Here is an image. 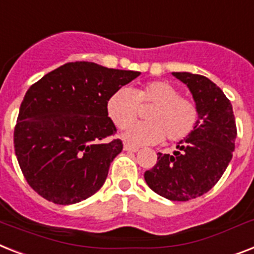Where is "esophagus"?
Returning <instances> with one entry per match:
<instances>
[{
  "instance_id": "34e87169",
  "label": "esophagus",
  "mask_w": 254,
  "mask_h": 254,
  "mask_svg": "<svg viewBox=\"0 0 254 254\" xmlns=\"http://www.w3.org/2000/svg\"><path fill=\"white\" fill-rule=\"evenodd\" d=\"M124 150L127 152H137L138 147H134V146H130V145H127V143H125V145H124Z\"/></svg>"
}]
</instances>
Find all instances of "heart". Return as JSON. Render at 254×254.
Listing matches in <instances>:
<instances>
[{
  "mask_svg": "<svg viewBox=\"0 0 254 254\" xmlns=\"http://www.w3.org/2000/svg\"><path fill=\"white\" fill-rule=\"evenodd\" d=\"M150 107L146 123L131 125L123 137L131 145H151L162 141L179 142L187 138L198 120V109L190 99L167 80H151L133 92L119 88L107 100V113L117 127L124 129L137 120L139 108Z\"/></svg>",
  "mask_w": 254,
  "mask_h": 254,
  "instance_id": "heart-1",
  "label": "heart"
}]
</instances>
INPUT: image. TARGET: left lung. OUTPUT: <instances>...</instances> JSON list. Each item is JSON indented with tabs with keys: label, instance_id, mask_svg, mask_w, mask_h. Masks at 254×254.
Here are the masks:
<instances>
[{
	"label": "left lung",
	"instance_id": "8db88e82",
	"mask_svg": "<svg viewBox=\"0 0 254 254\" xmlns=\"http://www.w3.org/2000/svg\"><path fill=\"white\" fill-rule=\"evenodd\" d=\"M189 88L198 120L174 155L158 152V162L145 172L156 194L171 201H189L205 194L219 181L232 159L236 123L231 102L209 78L183 71L172 73Z\"/></svg>",
	"mask_w": 254,
	"mask_h": 254
}]
</instances>
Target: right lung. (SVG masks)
<instances>
[{"label":"right lung","instance_id":"right-lung-1","mask_svg":"<svg viewBox=\"0 0 254 254\" xmlns=\"http://www.w3.org/2000/svg\"><path fill=\"white\" fill-rule=\"evenodd\" d=\"M139 74L77 61L28 88L14 129V148L38 194L57 205H73L103 187L123 150L120 139L108 141L116 127L107 113V100Z\"/></svg>","mask_w":254,"mask_h":254}]
</instances>
